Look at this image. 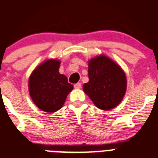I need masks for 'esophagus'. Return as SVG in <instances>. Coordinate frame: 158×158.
<instances>
[{"label":"esophagus","instance_id":"1","mask_svg":"<svg viewBox=\"0 0 158 158\" xmlns=\"http://www.w3.org/2000/svg\"><path fill=\"white\" fill-rule=\"evenodd\" d=\"M81 86H82V84H81V82H77V83H76L74 85L75 89H80Z\"/></svg>","mask_w":158,"mask_h":158}]
</instances>
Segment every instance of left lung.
Returning <instances> with one entry per match:
<instances>
[{"label": "left lung", "mask_w": 158, "mask_h": 158, "mask_svg": "<svg viewBox=\"0 0 158 158\" xmlns=\"http://www.w3.org/2000/svg\"><path fill=\"white\" fill-rule=\"evenodd\" d=\"M89 82L83 90L101 110H110L119 104L126 91V77L122 69L106 56L89 61Z\"/></svg>", "instance_id": "8db88e82"}]
</instances>
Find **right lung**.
Segmentation results:
<instances>
[{
  "label": "right lung",
  "mask_w": 158,
  "mask_h": 158,
  "mask_svg": "<svg viewBox=\"0 0 158 158\" xmlns=\"http://www.w3.org/2000/svg\"><path fill=\"white\" fill-rule=\"evenodd\" d=\"M60 61L48 60L31 74L29 90L34 104L46 112H55L62 107L73 85L65 76L59 73Z\"/></svg>",
  "instance_id": "right-lung-1"
}]
</instances>
